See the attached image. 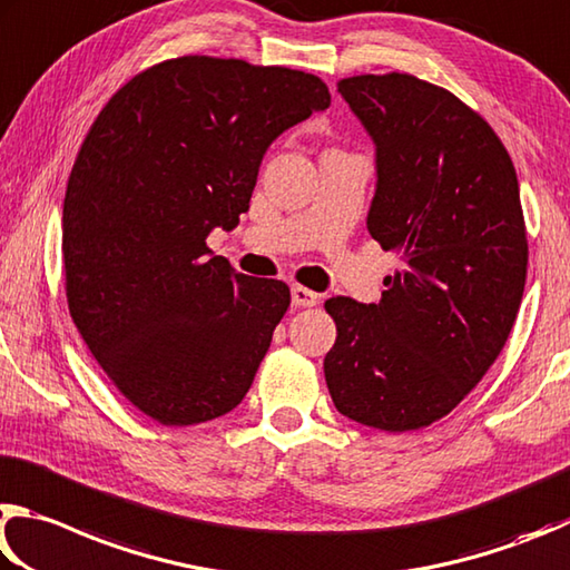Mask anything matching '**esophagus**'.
<instances>
[{
	"instance_id": "esophagus-1",
	"label": "esophagus",
	"mask_w": 570,
	"mask_h": 570,
	"mask_svg": "<svg viewBox=\"0 0 570 570\" xmlns=\"http://www.w3.org/2000/svg\"><path fill=\"white\" fill-rule=\"evenodd\" d=\"M321 303V295L311 287H303V285H293V305L295 307H313Z\"/></svg>"
}]
</instances>
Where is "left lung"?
Listing matches in <instances>:
<instances>
[{"mask_svg":"<svg viewBox=\"0 0 570 570\" xmlns=\"http://www.w3.org/2000/svg\"><path fill=\"white\" fill-rule=\"evenodd\" d=\"M377 149L367 229L401 269L381 303L325 301L337 411L387 433L441 421L501 355L528 273L513 159L445 87L407 72L337 82Z\"/></svg>","mask_w":570,"mask_h":570,"instance_id":"8db88e82","label":"left lung"}]
</instances>
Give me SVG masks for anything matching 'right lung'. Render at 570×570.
Masks as SVG:
<instances>
[{"label": "right lung", "mask_w": 570, "mask_h": 570, "mask_svg": "<svg viewBox=\"0 0 570 570\" xmlns=\"http://www.w3.org/2000/svg\"><path fill=\"white\" fill-rule=\"evenodd\" d=\"M327 107V85L301 69L185 55L99 109L67 179L65 293L139 413L197 425L249 391L291 287L229 269L207 235L247 213L269 142Z\"/></svg>", "instance_id": "right-lung-1"}]
</instances>
